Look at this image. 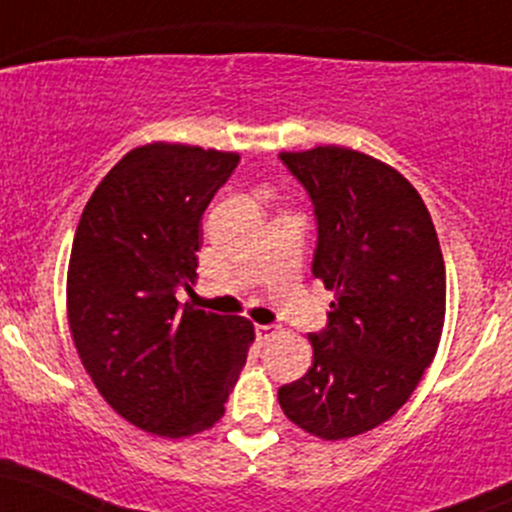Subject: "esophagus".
<instances>
[{"mask_svg":"<svg viewBox=\"0 0 512 512\" xmlns=\"http://www.w3.org/2000/svg\"><path fill=\"white\" fill-rule=\"evenodd\" d=\"M255 335L260 342H267L274 335V328L272 325H255Z\"/></svg>","mask_w":512,"mask_h":512,"instance_id":"obj_1","label":"esophagus"}]
</instances>
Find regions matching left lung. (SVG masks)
Instances as JSON below:
<instances>
[{
    "label": "left lung",
    "mask_w": 512,
    "mask_h": 512,
    "mask_svg": "<svg viewBox=\"0 0 512 512\" xmlns=\"http://www.w3.org/2000/svg\"><path fill=\"white\" fill-rule=\"evenodd\" d=\"M279 160L311 196L313 277L335 291L313 364L279 389L291 423L345 440L386 423L423 379L445 325V260L423 199L381 160L338 145Z\"/></svg>",
    "instance_id": "obj_1"
}]
</instances>
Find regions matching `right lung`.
<instances>
[{"label":"right lung","instance_id":"obj_1","mask_svg":"<svg viewBox=\"0 0 512 512\" xmlns=\"http://www.w3.org/2000/svg\"><path fill=\"white\" fill-rule=\"evenodd\" d=\"M238 162L182 143L131 150L94 189L72 240L77 355L104 401L153 435L213 428L255 340L247 318L177 301L199 267L201 216Z\"/></svg>","mask_w":512,"mask_h":512}]
</instances>
